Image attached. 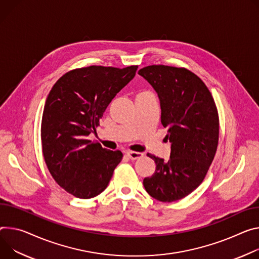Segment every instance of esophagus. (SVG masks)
Returning a JSON list of instances; mask_svg holds the SVG:
<instances>
[{
  "label": "esophagus",
  "mask_w": 259,
  "mask_h": 259,
  "mask_svg": "<svg viewBox=\"0 0 259 259\" xmlns=\"http://www.w3.org/2000/svg\"><path fill=\"white\" fill-rule=\"evenodd\" d=\"M126 154H127V156H128V158L130 160H136V159H138L140 157H143V154L142 153H138V152H127Z\"/></svg>",
  "instance_id": "obj_1"
}]
</instances>
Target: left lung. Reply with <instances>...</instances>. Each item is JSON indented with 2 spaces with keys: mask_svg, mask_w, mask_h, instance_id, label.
<instances>
[{
  "mask_svg": "<svg viewBox=\"0 0 259 259\" xmlns=\"http://www.w3.org/2000/svg\"><path fill=\"white\" fill-rule=\"evenodd\" d=\"M138 74L158 94L171 150L166 161L148 154L156 171L144 186L153 198L172 202L193 192L213 162L219 139L217 108L203 81L185 68L153 65Z\"/></svg>",
  "mask_w": 259,
  "mask_h": 259,
  "instance_id": "1",
  "label": "left lung"
}]
</instances>
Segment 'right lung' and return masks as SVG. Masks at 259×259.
Instances as JSON below:
<instances>
[{
	"label": "right lung",
	"instance_id": "obj_1",
	"mask_svg": "<svg viewBox=\"0 0 259 259\" xmlns=\"http://www.w3.org/2000/svg\"><path fill=\"white\" fill-rule=\"evenodd\" d=\"M137 66H90L64 74L46 99L41 123L44 160L55 181L77 198L103 192L123 158L92 143L108 104L135 76Z\"/></svg>",
	"mask_w": 259,
	"mask_h": 259
}]
</instances>
